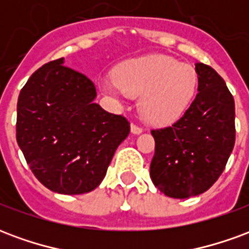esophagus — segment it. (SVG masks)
Listing matches in <instances>:
<instances>
[{
  "label": "esophagus",
  "instance_id": "34e87169",
  "mask_svg": "<svg viewBox=\"0 0 249 249\" xmlns=\"http://www.w3.org/2000/svg\"><path fill=\"white\" fill-rule=\"evenodd\" d=\"M130 132H132L133 135H140V133H142V128L137 126L136 124H132L130 125Z\"/></svg>",
  "mask_w": 249,
  "mask_h": 249
}]
</instances>
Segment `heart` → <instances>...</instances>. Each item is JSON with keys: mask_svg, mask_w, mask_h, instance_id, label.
<instances>
[{"mask_svg": "<svg viewBox=\"0 0 249 249\" xmlns=\"http://www.w3.org/2000/svg\"><path fill=\"white\" fill-rule=\"evenodd\" d=\"M197 88L192 66L165 54L139 57L116 69L101 82L104 93L116 98L139 97V113L151 125H171L184 116Z\"/></svg>", "mask_w": 249, "mask_h": 249, "instance_id": "1", "label": "heart"}]
</instances>
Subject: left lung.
Here are the masks:
<instances>
[{"mask_svg":"<svg viewBox=\"0 0 249 249\" xmlns=\"http://www.w3.org/2000/svg\"><path fill=\"white\" fill-rule=\"evenodd\" d=\"M197 94L172 126L152 130L151 178L164 195L188 198L208 191L235 145V101L211 66L196 64Z\"/></svg>","mask_w":249,"mask_h":249,"instance_id":"obj_1","label":"left lung"}]
</instances>
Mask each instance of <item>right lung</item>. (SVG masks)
I'll return each instance as SVG.
<instances>
[{
	"mask_svg": "<svg viewBox=\"0 0 249 249\" xmlns=\"http://www.w3.org/2000/svg\"><path fill=\"white\" fill-rule=\"evenodd\" d=\"M87 76L64 58L36 71L17 103V142L32 172L51 191L81 195L97 188L129 123L98 104Z\"/></svg>",
	"mask_w": 249,
	"mask_h": 249,
	"instance_id": "obj_1",
	"label": "right lung"
}]
</instances>
